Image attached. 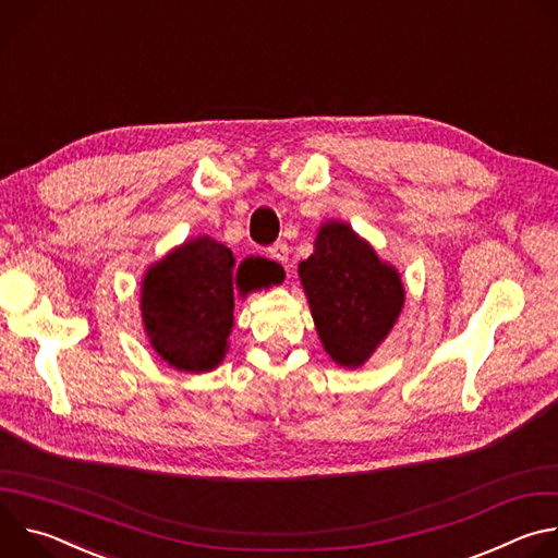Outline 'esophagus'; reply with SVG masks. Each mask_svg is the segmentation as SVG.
I'll return each instance as SVG.
<instances>
[{"label": "esophagus", "instance_id": "34e87169", "mask_svg": "<svg viewBox=\"0 0 558 558\" xmlns=\"http://www.w3.org/2000/svg\"><path fill=\"white\" fill-rule=\"evenodd\" d=\"M269 256H271L276 263H280V265H287V263H289V245H287L284 241H278V243H274V245L269 247Z\"/></svg>", "mask_w": 558, "mask_h": 558}]
</instances>
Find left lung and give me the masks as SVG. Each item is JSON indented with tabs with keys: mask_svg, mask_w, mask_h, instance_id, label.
Instances as JSON below:
<instances>
[{
	"mask_svg": "<svg viewBox=\"0 0 558 558\" xmlns=\"http://www.w3.org/2000/svg\"><path fill=\"white\" fill-rule=\"evenodd\" d=\"M311 315L327 353L349 368L368 360L392 329L404 304L397 271L344 222H329L315 252L298 269Z\"/></svg>",
	"mask_w": 558,
	"mask_h": 558,
	"instance_id": "left-lung-1",
	"label": "left lung"
}]
</instances>
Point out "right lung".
<instances>
[{"label":"right lung","instance_id":"right-lung-1","mask_svg":"<svg viewBox=\"0 0 558 558\" xmlns=\"http://www.w3.org/2000/svg\"><path fill=\"white\" fill-rule=\"evenodd\" d=\"M233 269V254L205 235L145 274L141 289L145 331L168 364L194 373L218 366L233 320V280H243V267L238 276ZM245 280V287L263 284L256 276Z\"/></svg>","mask_w":558,"mask_h":558}]
</instances>
